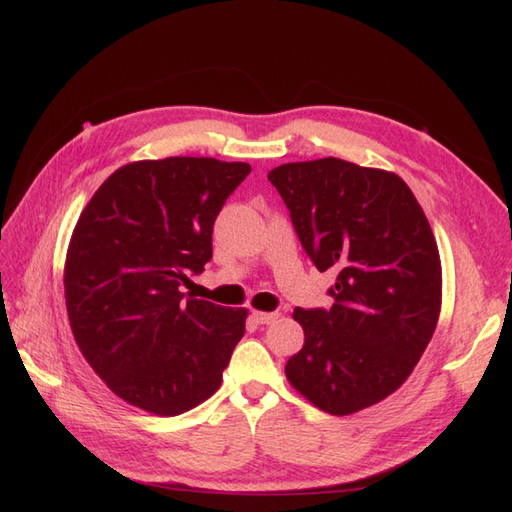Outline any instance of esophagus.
I'll use <instances>...</instances> for the list:
<instances>
[{
	"label": "esophagus",
	"instance_id": "1",
	"mask_svg": "<svg viewBox=\"0 0 512 512\" xmlns=\"http://www.w3.org/2000/svg\"><path fill=\"white\" fill-rule=\"evenodd\" d=\"M277 316H280L277 312H252V318L258 324H269V322L277 320Z\"/></svg>",
	"mask_w": 512,
	"mask_h": 512
}]
</instances>
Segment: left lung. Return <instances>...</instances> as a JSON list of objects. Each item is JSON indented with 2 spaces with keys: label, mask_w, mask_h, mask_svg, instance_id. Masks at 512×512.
I'll return each instance as SVG.
<instances>
[{
  "label": "left lung",
  "mask_w": 512,
  "mask_h": 512,
  "mask_svg": "<svg viewBox=\"0 0 512 512\" xmlns=\"http://www.w3.org/2000/svg\"><path fill=\"white\" fill-rule=\"evenodd\" d=\"M267 177L309 260L339 271L329 309H294L305 344L286 376L329 414L374 406L412 374L438 324L442 269L425 213L404 179L337 158Z\"/></svg>",
  "instance_id": "obj_1"
}]
</instances>
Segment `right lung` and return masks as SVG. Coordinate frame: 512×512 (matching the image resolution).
<instances>
[{
  "mask_svg": "<svg viewBox=\"0 0 512 512\" xmlns=\"http://www.w3.org/2000/svg\"><path fill=\"white\" fill-rule=\"evenodd\" d=\"M245 162L166 158L121 166L81 213L66 258L70 327L115 395L151 414L203 404L245 333V309L185 297L211 260Z\"/></svg>",
  "mask_w": 512,
  "mask_h": 512,
  "instance_id": "add662e5",
  "label": "right lung"
}]
</instances>
